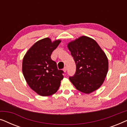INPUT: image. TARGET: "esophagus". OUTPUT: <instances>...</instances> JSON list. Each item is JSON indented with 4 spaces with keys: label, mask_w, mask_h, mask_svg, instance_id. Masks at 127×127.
<instances>
[{
    "label": "esophagus",
    "mask_w": 127,
    "mask_h": 127,
    "mask_svg": "<svg viewBox=\"0 0 127 127\" xmlns=\"http://www.w3.org/2000/svg\"><path fill=\"white\" fill-rule=\"evenodd\" d=\"M66 70H67V67H64V68L63 69V70H64V72H66Z\"/></svg>",
    "instance_id": "esophagus-1"
}]
</instances>
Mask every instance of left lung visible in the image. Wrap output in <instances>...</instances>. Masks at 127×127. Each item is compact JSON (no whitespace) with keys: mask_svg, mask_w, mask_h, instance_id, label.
Returning a JSON list of instances; mask_svg holds the SVG:
<instances>
[{"mask_svg":"<svg viewBox=\"0 0 127 127\" xmlns=\"http://www.w3.org/2000/svg\"><path fill=\"white\" fill-rule=\"evenodd\" d=\"M67 48L76 65L74 75L69 77L76 89L85 94L98 90L108 72L107 56L96 41L83 36L71 41Z\"/></svg>","mask_w":127,"mask_h":127,"instance_id":"left-lung-1","label":"left lung"}]
</instances>
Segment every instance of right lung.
Listing matches in <instances>:
<instances>
[{
    "mask_svg": "<svg viewBox=\"0 0 127 127\" xmlns=\"http://www.w3.org/2000/svg\"><path fill=\"white\" fill-rule=\"evenodd\" d=\"M61 40L52 41L48 37L36 42L22 61V73L31 89L43 96L53 95L58 91L64 72L58 70L51 55Z\"/></svg>",
    "mask_w": 127,
    "mask_h": 127,
    "instance_id": "obj_1",
    "label": "right lung"
}]
</instances>
